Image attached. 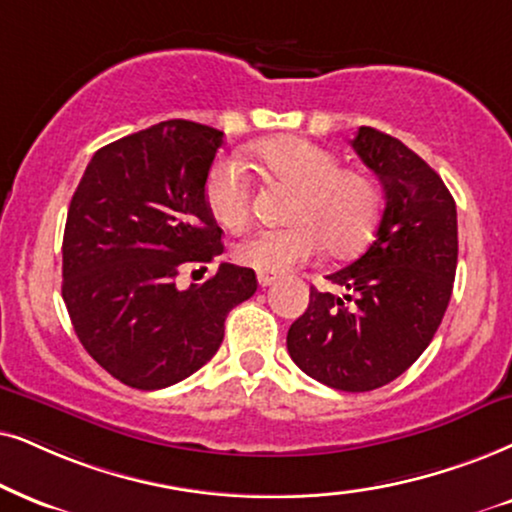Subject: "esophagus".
I'll return each mask as SVG.
<instances>
[{
	"instance_id": "1",
	"label": "esophagus",
	"mask_w": 512,
	"mask_h": 512,
	"mask_svg": "<svg viewBox=\"0 0 512 512\" xmlns=\"http://www.w3.org/2000/svg\"><path fill=\"white\" fill-rule=\"evenodd\" d=\"M257 281H260L262 288H267V286H271V283L276 281V276L274 274H264V271H260V274H257Z\"/></svg>"
}]
</instances>
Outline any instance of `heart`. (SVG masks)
<instances>
[{
	"mask_svg": "<svg viewBox=\"0 0 512 512\" xmlns=\"http://www.w3.org/2000/svg\"><path fill=\"white\" fill-rule=\"evenodd\" d=\"M248 165L264 181L293 189L283 229H262L236 243L234 260L278 274L326 250L354 255L378 222L380 196L373 179L340 167L338 153L302 137H271L248 151ZM205 205L224 229H243L250 217V186L234 163H217L205 179Z\"/></svg>",
	"mask_w": 512,
	"mask_h": 512,
	"instance_id": "heart-1",
	"label": "heart"
}]
</instances>
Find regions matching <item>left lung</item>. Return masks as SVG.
<instances>
[{"instance_id": "obj_1", "label": "left lung", "mask_w": 512, "mask_h": 512, "mask_svg": "<svg viewBox=\"0 0 512 512\" xmlns=\"http://www.w3.org/2000/svg\"><path fill=\"white\" fill-rule=\"evenodd\" d=\"M352 146L383 181L385 210L364 255L326 276L345 295L312 288L288 352L309 378L368 392L399 378L435 338L454 290L458 224L442 177L409 146L373 127H359Z\"/></svg>"}]
</instances>
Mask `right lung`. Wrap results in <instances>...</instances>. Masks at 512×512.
<instances>
[{
    "label": "right lung",
    "mask_w": 512,
    "mask_h": 512,
    "mask_svg": "<svg viewBox=\"0 0 512 512\" xmlns=\"http://www.w3.org/2000/svg\"><path fill=\"white\" fill-rule=\"evenodd\" d=\"M224 132L167 120L99 148L73 193L63 234V302L101 368L163 390L215 357L226 314L255 295L248 267L222 262L200 286L179 269L222 255L205 179Z\"/></svg>",
    "instance_id": "obj_1"
}]
</instances>
